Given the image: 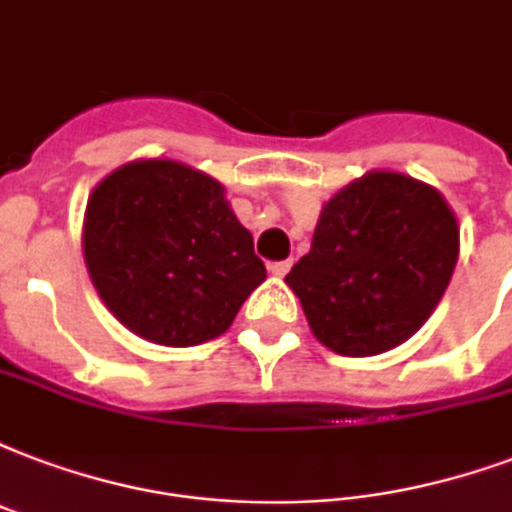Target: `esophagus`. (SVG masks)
Wrapping results in <instances>:
<instances>
[{
	"mask_svg": "<svg viewBox=\"0 0 512 512\" xmlns=\"http://www.w3.org/2000/svg\"><path fill=\"white\" fill-rule=\"evenodd\" d=\"M291 264H294V261H291V259H286V261H272V264H270V272H272V275H275V278H283V275H286V272L291 270Z\"/></svg>",
	"mask_w": 512,
	"mask_h": 512,
	"instance_id": "esophagus-1",
	"label": "esophagus"
}]
</instances>
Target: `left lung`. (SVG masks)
Returning a JSON list of instances; mask_svg holds the SVG:
<instances>
[{"mask_svg": "<svg viewBox=\"0 0 512 512\" xmlns=\"http://www.w3.org/2000/svg\"><path fill=\"white\" fill-rule=\"evenodd\" d=\"M456 259L459 226L443 194L380 169L326 202L310 253L286 283L318 343L340 356H378L426 324Z\"/></svg>", "mask_w": 512, "mask_h": 512, "instance_id": "left-lung-1", "label": "left lung"}]
</instances>
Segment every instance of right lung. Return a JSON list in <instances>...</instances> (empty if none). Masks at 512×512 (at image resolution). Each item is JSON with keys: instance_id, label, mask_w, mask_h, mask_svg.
<instances>
[{"instance_id": "1", "label": "right lung", "mask_w": 512, "mask_h": 512, "mask_svg": "<svg viewBox=\"0 0 512 512\" xmlns=\"http://www.w3.org/2000/svg\"><path fill=\"white\" fill-rule=\"evenodd\" d=\"M83 256L107 310L169 348L224 334L267 278L224 186L172 159L129 161L94 188Z\"/></svg>"}]
</instances>
